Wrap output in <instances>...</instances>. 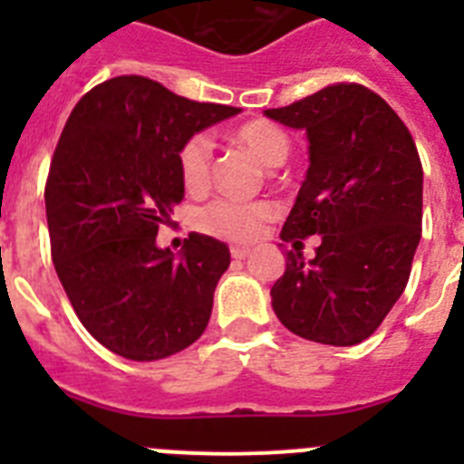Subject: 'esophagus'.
I'll list each match as a JSON object with an SVG mask.
<instances>
[{"label":"esophagus","instance_id":"34e87169","mask_svg":"<svg viewBox=\"0 0 464 464\" xmlns=\"http://www.w3.org/2000/svg\"><path fill=\"white\" fill-rule=\"evenodd\" d=\"M229 253H232V257H235V260H246V257H248V253H251V248H248V246H232V248H229Z\"/></svg>","mask_w":464,"mask_h":464}]
</instances>
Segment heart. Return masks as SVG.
I'll return each mask as SVG.
<instances>
[{"mask_svg": "<svg viewBox=\"0 0 464 464\" xmlns=\"http://www.w3.org/2000/svg\"><path fill=\"white\" fill-rule=\"evenodd\" d=\"M237 141L244 143L246 149L257 155L262 165L278 167L290 155V139L285 137L281 127L267 121L246 122L237 130ZM211 139L208 134H192L183 141L176 155L179 176L186 190L199 192L208 186L211 179ZM276 213L272 202H241V199H213L211 204L202 207L195 216V225L202 232L229 241H251L257 237L262 223Z\"/></svg>", "mask_w": 464, "mask_h": 464, "instance_id": "obj_1", "label": "heart"}]
</instances>
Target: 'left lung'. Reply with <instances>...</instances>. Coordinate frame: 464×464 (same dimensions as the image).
<instances>
[{"label": "left lung", "instance_id": "obj_1", "mask_svg": "<svg viewBox=\"0 0 464 464\" xmlns=\"http://www.w3.org/2000/svg\"><path fill=\"white\" fill-rule=\"evenodd\" d=\"M265 116L304 130L309 169L283 241L321 237L315 257L285 253L278 321L309 342L353 346L404 293L423 223V167L407 125L379 94L337 83Z\"/></svg>", "mask_w": 464, "mask_h": 464}]
</instances>
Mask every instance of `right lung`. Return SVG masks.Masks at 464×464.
Returning a JSON list of instances; mask_svg holds the SVG:
<instances>
[{"instance_id": "add662e5", "label": "right lung", "mask_w": 464, "mask_h": 464, "mask_svg": "<svg viewBox=\"0 0 464 464\" xmlns=\"http://www.w3.org/2000/svg\"><path fill=\"white\" fill-rule=\"evenodd\" d=\"M237 113L116 76L83 94L64 125L46 181L53 265L85 330L122 358H169L207 330L229 248L192 232L174 256L155 237L186 192L183 141Z\"/></svg>"}]
</instances>
